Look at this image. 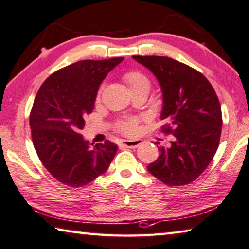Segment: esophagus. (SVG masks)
<instances>
[{
	"instance_id": "obj_1",
	"label": "esophagus",
	"mask_w": 249,
	"mask_h": 249,
	"mask_svg": "<svg viewBox=\"0 0 249 249\" xmlns=\"http://www.w3.org/2000/svg\"><path fill=\"white\" fill-rule=\"evenodd\" d=\"M142 144V141L140 140H133V141H129V140H125V141H122L120 143V147H126V148H136L139 147V146Z\"/></svg>"
}]
</instances>
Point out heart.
<instances>
[{"label":"heart","instance_id":"heart-1","mask_svg":"<svg viewBox=\"0 0 249 249\" xmlns=\"http://www.w3.org/2000/svg\"><path fill=\"white\" fill-rule=\"evenodd\" d=\"M123 81L126 83V85L128 86V89L132 90L133 94L139 93V92H147L151 89V80L146 76L144 73H142L141 71L132 70L128 71L123 74ZM105 85L102 84L98 89L96 93V101L100 102L102 94L104 92ZM139 122L140 120L137 117H123L118 118L114 124V128L121 134L124 135L132 136L135 135L139 129Z\"/></svg>","mask_w":249,"mask_h":249}]
</instances>
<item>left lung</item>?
<instances>
[{
    "label": "left lung",
    "instance_id": "left-lung-1",
    "mask_svg": "<svg viewBox=\"0 0 249 249\" xmlns=\"http://www.w3.org/2000/svg\"><path fill=\"white\" fill-rule=\"evenodd\" d=\"M151 70L163 90L165 124L160 132L173 135L171 145L160 146V156L148 172L168 186L194 181L216 154L223 117L218 97L204 75L166 56H133Z\"/></svg>",
    "mask_w": 249,
    "mask_h": 249
}]
</instances>
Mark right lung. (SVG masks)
<instances>
[{"instance_id":"add662e5","label":"right lung","mask_w":249,"mask_h":249,"mask_svg":"<svg viewBox=\"0 0 249 249\" xmlns=\"http://www.w3.org/2000/svg\"><path fill=\"white\" fill-rule=\"evenodd\" d=\"M124 57L83 60L51 74L30 113L35 151L47 172L71 187L89 184L107 171L117 145L106 140L90 146L80 129L94 109L98 86Z\"/></svg>"}]
</instances>
